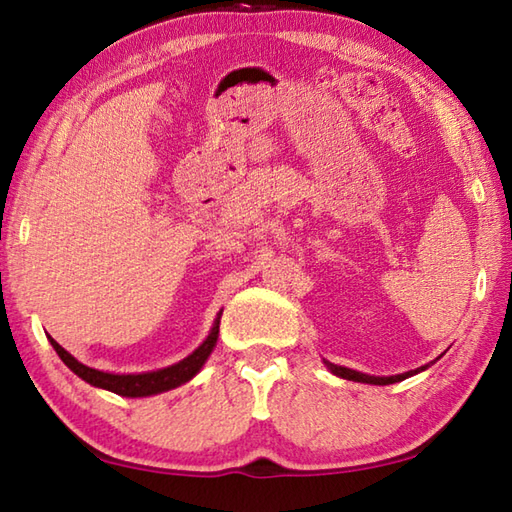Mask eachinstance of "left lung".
<instances>
[{"label":"left lung","mask_w":512,"mask_h":512,"mask_svg":"<svg viewBox=\"0 0 512 512\" xmlns=\"http://www.w3.org/2000/svg\"><path fill=\"white\" fill-rule=\"evenodd\" d=\"M325 365L330 367V372L341 376V378H347V380H356V383H367V385H391V383H400V380H405L413 374L422 372V369H427V365H422L418 369H411V372H405V374H398V376H369V374H361L356 372V369H350V367H341V365H334V363H328L325 361Z\"/></svg>","instance_id":"8db88e82"}]
</instances>
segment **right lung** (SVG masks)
<instances>
[{
	"label": "right lung",
	"mask_w": 512,
	"mask_h": 512,
	"mask_svg": "<svg viewBox=\"0 0 512 512\" xmlns=\"http://www.w3.org/2000/svg\"><path fill=\"white\" fill-rule=\"evenodd\" d=\"M220 317L222 312L217 314V319L211 328V334L206 336V341L195 350L193 354H189L187 358H182L180 363L158 369V372H145V374H107V372H99V369H92L88 365H83L76 361V358L65 352L63 347L48 336L54 350H57L61 361L68 365L72 372L83 378L85 383H90L94 387H101L107 391H114L118 396H127V398H140V396H154V394H162V391H169L173 387H178L182 383H187L195 374L200 372L202 365L206 363V358L211 356L213 347L217 343V334H220Z\"/></svg>",
	"instance_id": "add662e5"
}]
</instances>
